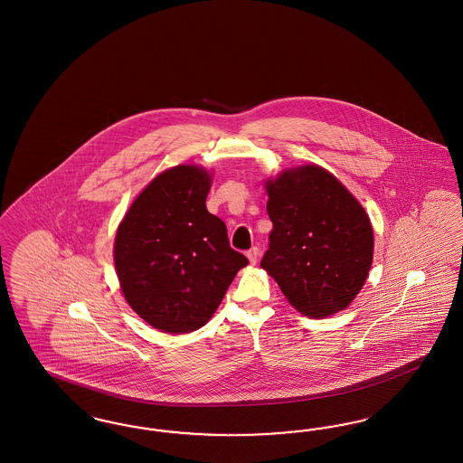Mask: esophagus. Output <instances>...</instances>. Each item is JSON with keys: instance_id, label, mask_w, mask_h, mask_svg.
<instances>
[{"instance_id": "obj_1", "label": "esophagus", "mask_w": 463, "mask_h": 463, "mask_svg": "<svg viewBox=\"0 0 463 463\" xmlns=\"http://www.w3.org/2000/svg\"><path fill=\"white\" fill-rule=\"evenodd\" d=\"M259 255L260 250L257 248V246H253L251 250H248V251H246V257H248V260H250V263H253V265L259 261Z\"/></svg>"}]
</instances>
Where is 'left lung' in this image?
<instances>
[{
    "label": "left lung",
    "mask_w": 463,
    "mask_h": 463,
    "mask_svg": "<svg viewBox=\"0 0 463 463\" xmlns=\"http://www.w3.org/2000/svg\"><path fill=\"white\" fill-rule=\"evenodd\" d=\"M274 223L260 265L298 312L329 317L352 303L369 276V215L333 174L317 165L267 183Z\"/></svg>",
    "instance_id": "1"
}]
</instances>
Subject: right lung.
Returning <instances> with one entry per match:
<instances>
[{"label":"right lung","instance_id":"add662e5","mask_svg":"<svg viewBox=\"0 0 463 463\" xmlns=\"http://www.w3.org/2000/svg\"><path fill=\"white\" fill-rule=\"evenodd\" d=\"M203 168L165 170L136 198L115 238V269L132 310L164 333L204 326L248 259L206 210Z\"/></svg>","mask_w":463,"mask_h":463}]
</instances>
